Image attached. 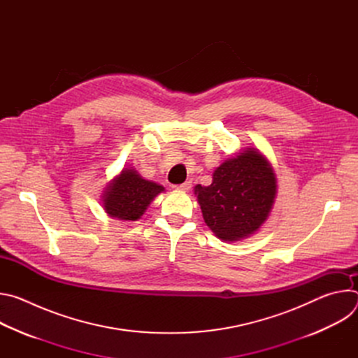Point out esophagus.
<instances>
[{
  "label": "esophagus",
  "instance_id": "34e87169",
  "mask_svg": "<svg viewBox=\"0 0 358 358\" xmlns=\"http://www.w3.org/2000/svg\"><path fill=\"white\" fill-rule=\"evenodd\" d=\"M191 185H192V182L191 181H185V182H182V184H178V185H173L176 189H181V191H188L189 188H191Z\"/></svg>",
  "mask_w": 358,
  "mask_h": 358
}]
</instances>
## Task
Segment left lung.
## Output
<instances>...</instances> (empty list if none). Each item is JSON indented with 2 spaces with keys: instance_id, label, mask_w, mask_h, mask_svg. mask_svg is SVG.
<instances>
[{
  "instance_id": "1",
  "label": "left lung",
  "mask_w": 358,
  "mask_h": 358,
  "mask_svg": "<svg viewBox=\"0 0 358 358\" xmlns=\"http://www.w3.org/2000/svg\"><path fill=\"white\" fill-rule=\"evenodd\" d=\"M202 217L224 241H238L257 231L268 218L276 195V177L257 150H246L222 163L213 184L195 187Z\"/></svg>"
}]
</instances>
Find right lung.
I'll return each mask as SVG.
<instances>
[{
	"mask_svg": "<svg viewBox=\"0 0 358 358\" xmlns=\"http://www.w3.org/2000/svg\"><path fill=\"white\" fill-rule=\"evenodd\" d=\"M162 191H164V187L143 180L134 170L126 169L108 187L103 207L110 217L136 221Z\"/></svg>",
	"mask_w": 358,
	"mask_h": 358,
	"instance_id": "obj_1",
	"label": "right lung"
}]
</instances>
